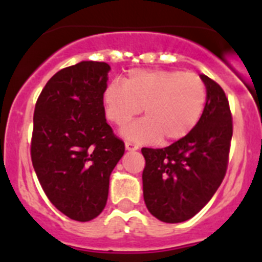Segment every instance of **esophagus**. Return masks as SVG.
Instances as JSON below:
<instances>
[{
    "label": "esophagus",
    "mask_w": 262,
    "mask_h": 262,
    "mask_svg": "<svg viewBox=\"0 0 262 262\" xmlns=\"http://www.w3.org/2000/svg\"><path fill=\"white\" fill-rule=\"evenodd\" d=\"M126 149L127 151H136V149H138V145L136 144H134V143H131V142H126Z\"/></svg>",
    "instance_id": "1"
}]
</instances>
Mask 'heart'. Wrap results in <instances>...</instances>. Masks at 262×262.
Listing matches in <instances>:
<instances>
[{"label": "heart", "mask_w": 262, "mask_h": 262, "mask_svg": "<svg viewBox=\"0 0 262 262\" xmlns=\"http://www.w3.org/2000/svg\"><path fill=\"white\" fill-rule=\"evenodd\" d=\"M207 90L202 78L191 72L170 69H134L123 85L111 82L103 89L105 115L123 126L144 108L145 118L122 129L136 143L177 142L200 122Z\"/></svg>", "instance_id": "b5f03b06"}]
</instances>
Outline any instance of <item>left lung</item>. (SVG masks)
I'll return each instance as SVG.
<instances>
[{
  "label": "left lung",
  "instance_id": "obj_1",
  "mask_svg": "<svg viewBox=\"0 0 262 262\" xmlns=\"http://www.w3.org/2000/svg\"><path fill=\"white\" fill-rule=\"evenodd\" d=\"M207 90L200 122L165 148H142L143 195L148 211L165 223H181L207 205L228 165L232 115L221 85L201 75Z\"/></svg>",
  "mask_w": 262,
  "mask_h": 262
}]
</instances>
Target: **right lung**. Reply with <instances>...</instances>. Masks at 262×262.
<instances>
[{"instance_id":"1","label":"right lung","mask_w":262,"mask_h":262,"mask_svg":"<svg viewBox=\"0 0 262 262\" xmlns=\"http://www.w3.org/2000/svg\"><path fill=\"white\" fill-rule=\"evenodd\" d=\"M108 71L101 61L61 69L43 88L34 111L36 177L51 203L77 222L92 221L105 209L110 174L124 154L102 105Z\"/></svg>"}]
</instances>
